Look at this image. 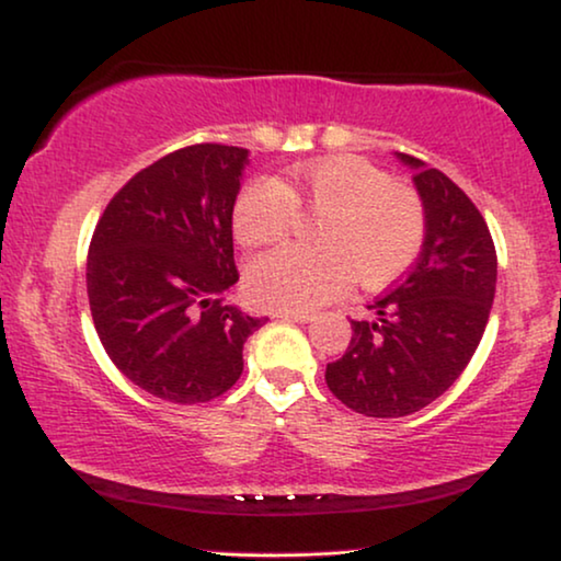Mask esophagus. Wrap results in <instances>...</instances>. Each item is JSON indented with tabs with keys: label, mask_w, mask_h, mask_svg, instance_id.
I'll list each match as a JSON object with an SVG mask.
<instances>
[{
	"label": "esophagus",
	"mask_w": 561,
	"mask_h": 561,
	"mask_svg": "<svg viewBox=\"0 0 561 561\" xmlns=\"http://www.w3.org/2000/svg\"><path fill=\"white\" fill-rule=\"evenodd\" d=\"M282 320H291V322H299V325H305V322H312L314 318L307 312H279Z\"/></svg>",
	"instance_id": "obj_1"
}]
</instances>
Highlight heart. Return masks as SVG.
<instances>
[{
    "mask_svg": "<svg viewBox=\"0 0 561 561\" xmlns=\"http://www.w3.org/2000/svg\"><path fill=\"white\" fill-rule=\"evenodd\" d=\"M295 205L320 213L314 247H279L247 264L249 297L279 312H312L345 284L374 289L401 277L424 241V205L412 187L360 157L299 164L284 183L256 178L233 205V233L243 247L282 239Z\"/></svg>",
    "mask_w": 561,
    "mask_h": 561,
    "instance_id": "heart-1",
    "label": "heart"
}]
</instances>
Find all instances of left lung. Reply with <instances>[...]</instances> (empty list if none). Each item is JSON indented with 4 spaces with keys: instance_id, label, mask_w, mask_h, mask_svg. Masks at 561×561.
Segmentation results:
<instances>
[{
    "instance_id": "obj_1",
    "label": "left lung",
    "mask_w": 561,
    "mask_h": 561,
    "mask_svg": "<svg viewBox=\"0 0 561 561\" xmlns=\"http://www.w3.org/2000/svg\"><path fill=\"white\" fill-rule=\"evenodd\" d=\"M414 172L424 241L412 272L351 320L343 358L328 363V389L353 412L414 414L457 381L485 333L499 259L483 216L445 172L397 152Z\"/></svg>"
}]
</instances>
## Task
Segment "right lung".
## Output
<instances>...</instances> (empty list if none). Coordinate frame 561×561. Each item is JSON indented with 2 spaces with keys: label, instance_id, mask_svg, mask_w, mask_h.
<instances>
[{
  "label": "right lung",
  "instance_id": "right-lung-1",
  "mask_svg": "<svg viewBox=\"0 0 561 561\" xmlns=\"http://www.w3.org/2000/svg\"><path fill=\"white\" fill-rule=\"evenodd\" d=\"M249 149L193 145L137 172L93 231L85 287L114 366L172 404H201L239 381L243 343L264 325L224 291L233 205Z\"/></svg>",
  "mask_w": 561,
  "mask_h": 561
}]
</instances>
